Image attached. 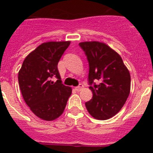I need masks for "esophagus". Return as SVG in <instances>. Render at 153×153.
Masks as SVG:
<instances>
[{
	"mask_svg": "<svg viewBox=\"0 0 153 153\" xmlns=\"http://www.w3.org/2000/svg\"><path fill=\"white\" fill-rule=\"evenodd\" d=\"M83 88V85L81 84V83H79L77 86H76L75 90H76V91H80V90H82Z\"/></svg>",
	"mask_w": 153,
	"mask_h": 153,
	"instance_id": "esophagus-1",
	"label": "esophagus"
}]
</instances>
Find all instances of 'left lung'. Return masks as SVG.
Here are the masks:
<instances>
[{
    "mask_svg": "<svg viewBox=\"0 0 153 153\" xmlns=\"http://www.w3.org/2000/svg\"><path fill=\"white\" fill-rule=\"evenodd\" d=\"M89 63L88 81L93 97L85 103L97 120H108L125 104L130 92V74L122 58L103 43H79ZM100 82L97 85L94 82Z\"/></svg>",
    "mask_w": 153,
    "mask_h": 153,
    "instance_id": "8db88e82",
    "label": "left lung"
}]
</instances>
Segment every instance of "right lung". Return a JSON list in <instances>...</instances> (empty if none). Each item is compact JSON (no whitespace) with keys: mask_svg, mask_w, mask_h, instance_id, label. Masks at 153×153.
Here are the masks:
<instances>
[{"mask_svg":"<svg viewBox=\"0 0 153 153\" xmlns=\"http://www.w3.org/2000/svg\"><path fill=\"white\" fill-rule=\"evenodd\" d=\"M70 41L40 44L24 60L18 73L23 98L30 110L42 120L51 121L63 113L72 89L62 83L58 62ZM56 78V82L52 79Z\"/></svg>","mask_w":153,"mask_h":153,"instance_id":"obj_1","label":"right lung"}]
</instances>
